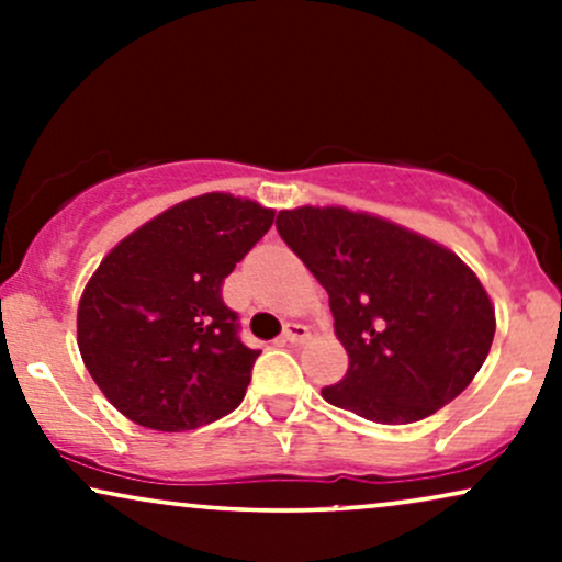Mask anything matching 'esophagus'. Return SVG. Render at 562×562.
<instances>
[{"label": "esophagus", "mask_w": 562, "mask_h": 562, "mask_svg": "<svg viewBox=\"0 0 562 562\" xmlns=\"http://www.w3.org/2000/svg\"><path fill=\"white\" fill-rule=\"evenodd\" d=\"M306 338H308V327L301 325V322H290L285 333H282V340H288V344H303Z\"/></svg>", "instance_id": "1"}]
</instances>
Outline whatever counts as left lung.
I'll list each match as a JSON object with an SVG mask.
<instances>
[{"label": "left lung", "mask_w": 562, "mask_h": 562, "mask_svg": "<svg viewBox=\"0 0 562 562\" xmlns=\"http://www.w3.org/2000/svg\"><path fill=\"white\" fill-rule=\"evenodd\" d=\"M277 232L330 295L348 353L325 402L380 425L434 415L468 389L492 348L486 288L454 250L344 205L280 211Z\"/></svg>", "instance_id": "1"}]
</instances>
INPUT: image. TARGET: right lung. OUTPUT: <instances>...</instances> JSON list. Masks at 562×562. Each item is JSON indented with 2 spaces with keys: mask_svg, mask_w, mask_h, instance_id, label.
Returning a JSON list of instances; mask_svg holds the SVG:
<instances>
[{
  "mask_svg": "<svg viewBox=\"0 0 562 562\" xmlns=\"http://www.w3.org/2000/svg\"><path fill=\"white\" fill-rule=\"evenodd\" d=\"M274 209L229 192L182 200L126 235L89 277L76 340L89 375L132 423L182 434L243 402L259 351L237 338L222 282Z\"/></svg>",
  "mask_w": 562,
  "mask_h": 562,
  "instance_id": "right-lung-1",
  "label": "right lung"
}]
</instances>
